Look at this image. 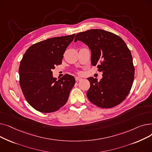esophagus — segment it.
<instances>
[{
	"label": "esophagus",
	"instance_id": "esophagus-1",
	"mask_svg": "<svg viewBox=\"0 0 152 152\" xmlns=\"http://www.w3.org/2000/svg\"><path fill=\"white\" fill-rule=\"evenodd\" d=\"M75 79H76V82H78V81H81V80H82V78L79 77H75Z\"/></svg>",
	"mask_w": 152,
	"mask_h": 152
}]
</instances>
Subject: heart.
<instances>
[{
  "mask_svg": "<svg viewBox=\"0 0 152 152\" xmlns=\"http://www.w3.org/2000/svg\"><path fill=\"white\" fill-rule=\"evenodd\" d=\"M78 73H79V72H78Z\"/></svg>",
  "mask_w": 152,
  "mask_h": 152,
  "instance_id": "heart-1",
  "label": "heart"
}]
</instances>
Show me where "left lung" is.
Returning a JSON list of instances; mask_svg holds the SVG:
<instances>
[{"instance_id": "8db88e82", "label": "left lung", "mask_w": 152, "mask_h": 152, "mask_svg": "<svg viewBox=\"0 0 152 152\" xmlns=\"http://www.w3.org/2000/svg\"><path fill=\"white\" fill-rule=\"evenodd\" d=\"M91 50V63L102 71V79L87 78L91 86L87 92L89 101L99 108H111L128 95L134 79V66L129 48L115 34L103 29H91L76 34Z\"/></svg>"}]
</instances>
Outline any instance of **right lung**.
<instances>
[{
	"instance_id": "obj_1",
	"label": "right lung",
	"mask_w": 152,
	"mask_h": 152,
	"mask_svg": "<svg viewBox=\"0 0 152 152\" xmlns=\"http://www.w3.org/2000/svg\"><path fill=\"white\" fill-rule=\"evenodd\" d=\"M75 36V34L52 37L32 45L20 61L22 92L29 104L40 112L57 111L68 100L75 77L66 74L57 81L52 69L61 65L63 54Z\"/></svg>"
}]
</instances>
